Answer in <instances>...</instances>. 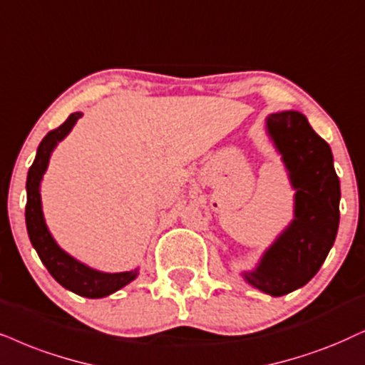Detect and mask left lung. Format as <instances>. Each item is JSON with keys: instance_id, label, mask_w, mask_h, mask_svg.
<instances>
[{"instance_id": "obj_1", "label": "left lung", "mask_w": 365, "mask_h": 365, "mask_svg": "<svg viewBox=\"0 0 365 365\" xmlns=\"http://www.w3.org/2000/svg\"><path fill=\"white\" fill-rule=\"evenodd\" d=\"M267 135L279 151L294 193V219L262 255L256 269L244 271L249 284L271 297L305 286L334 246L340 220V182L324 138L298 110L266 118Z\"/></svg>"}]
</instances>
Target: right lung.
<instances>
[{"label":"right lung","mask_w":365,"mask_h":365,"mask_svg":"<svg viewBox=\"0 0 365 365\" xmlns=\"http://www.w3.org/2000/svg\"><path fill=\"white\" fill-rule=\"evenodd\" d=\"M81 116L82 113L71 114L66 123L60 124L57 129H52L38 145L35 161L29 170V177H26L25 220L31 246L35 247L36 255L57 283L81 297L104 298L131 283L138 276V269L124 271V273H103V271L92 269V267L82 264L81 261L73 259L55 242L47 224H45L43 212H41L40 183L48 167L50 155L57 143L71 133L73 124Z\"/></svg>","instance_id":"1"}]
</instances>
